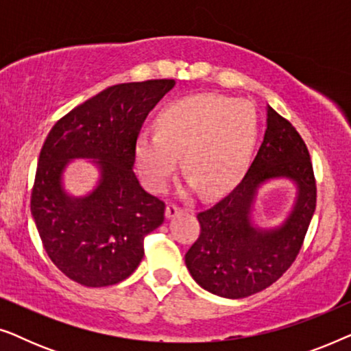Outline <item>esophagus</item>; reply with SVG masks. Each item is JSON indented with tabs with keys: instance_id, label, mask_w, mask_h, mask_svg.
I'll return each instance as SVG.
<instances>
[{
	"instance_id": "34e87169",
	"label": "esophagus",
	"mask_w": 351,
	"mask_h": 351,
	"mask_svg": "<svg viewBox=\"0 0 351 351\" xmlns=\"http://www.w3.org/2000/svg\"><path fill=\"white\" fill-rule=\"evenodd\" d=\"M180 208L177 204H174V203H171V204H167V208H166V217L167 219H172V217H176L177 214L180 213Z\"/></svg>"
}]
</instances>
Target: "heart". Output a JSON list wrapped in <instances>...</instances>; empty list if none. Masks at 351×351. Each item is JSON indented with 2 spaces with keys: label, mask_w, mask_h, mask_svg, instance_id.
<instances>
[{
  "label": "heart",
  "mask_w": 351,
  "mask_h": 351,
  "mask_svg": "<svg viewBox=\"0 0 351 351\" xmlns=\"http://www.w3.org/2000/svg\"><path fill=\"white\" fill-rule=\"evenodd\" d=\"M257 114L247 102L214 94L172 100L156 118V132L143 131L136 158L147 186L160 191L180 166L186 186L219 193L237 184L257 143Z\"/></svg>",
  "instance_id": "1"
}]
</instances>
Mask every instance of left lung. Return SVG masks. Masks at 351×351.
<instances>
[{
	"label": "left lung",
	"instance_id": "8db88e82",
	"mask_svg": "<svg viewBox=\"0 0 351 351\" xmlns=\"http://www.w3.org/2000/svg\"><path fill=\"white\" fill-rule=\"evenodd\" d=\"M287 178L298 196L280 228L258 229L250 210L256 190L268 180ZM316 208L310 153L292 124L267 107V131L256 160L239 185L196 217L201 232L185 254L190 275L206 291L243 299L280 280L295 261Z\"/></svg>",
	"mask_w": 351,
	"mask_h": 351
}]
</instances>
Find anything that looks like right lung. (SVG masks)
Returning a JSON list of instances; mask_svg holds the SVG:
<instances>
[{
  "mask_svg": "<svg viewBox=\"0 0 351 351\" xmlns=\"http://www.w3.org/2000/svg\"><path fill=\"white\" fill-rule=\"evenodd\" d=\"M174 80L110 86L62 117L47 134L32 191V215L52 263L80 285L126 280L143 257V238L165 222L166 206L147 193L132 167L147 114ZM75 157L95 159L99 180L70 197L61 174Z\"/></svg>",
  "mask_w": 351,
  "mask_h": 351,
  "instance_id": "right-lung-1",
  "label": "right lung"
}]
</instances>
